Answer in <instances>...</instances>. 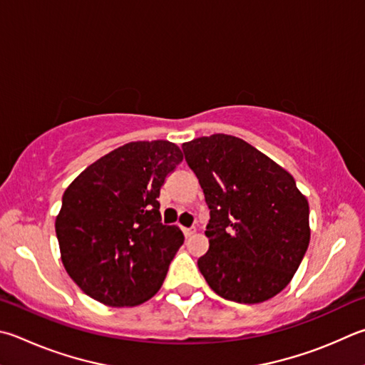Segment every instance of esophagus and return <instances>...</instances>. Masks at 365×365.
I'll return each instance as SVG.
<instances>
[{
	"label": "esophagus",
	"instance_id": "obj_1",
	"mask_svg": "<svg viewBox=\"0 0 365 365\" xmlns=\"http://www.w3.org/2000/svg\"><path fill=\"white\" fill-rule=\"evenodd\" d=\"M196 233V228L193 227V228H183V235H185V237H190L191 235H195Z\"/></svg>",
	"mask_w": 365,
	"mask_h": 365
}]
</instances>
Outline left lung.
Here are the masks:
<instances>
[{"label": "left lung", "instance_id": "left-lung-1", "mask_svg": "<svg viewBox=\"0 0 365 365\" xmlns=\"http://www.w3.org/2000/svg\"><path fill=\"white\" fill-rule=\"evenodd\" d=\"M210 209L209 250L200 260L210 289L262 303L292 281L309 244V205L294 177L242 138L200 137L182 145Z\"/></svg>", "mask_w": 365, "mask_h": 365}]
</instances>
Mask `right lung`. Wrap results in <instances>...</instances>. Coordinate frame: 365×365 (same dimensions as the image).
I'll list each match as a JSON object with an SVG mask.
<instances>
[{
	"mask_svg": "<svg viewBox=\"0 0 365 365\" xmlns=\"http://www.w3.org/2000/svg\"><path fill=\"white\" fill-rule=\"evenodd\" d=\"M182 160L172 142H130L65 190L56 235L63 267L86 295L108 307H137L161 289L185 237L175 225L161 223L158 197Z\"/></svg>",
	"mask_w": 365,
	"mask_h": 365,
	"instance_id": "1",
	"label": "right lung"
}]
</instances>
